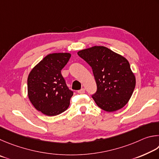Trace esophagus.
I'll return each instance as SVG.
<instances>
[{
	"label": "esophagus",
	"mask_w": 159,
	"mask_h": 159,
	"mask_svg": "<svg viewBox=\"0 0 159 159\" xmlns=\"http://www.w3.org/2000/svg\"><path fill=\"white\" fill-rule=\"evenodd\" d=\"M77 93H80V94L84 93H85V89H80V90L77 91Z\"/></svg>",
	"instance_id": "1"
}]
</instances>
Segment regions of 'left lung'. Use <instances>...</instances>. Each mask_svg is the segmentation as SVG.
<instances>
[{
	"instance_id": "left-lung-1",
	"label": "left lung",
	"mask_w": 159,
	"mask_h": 159,
	"mask_svg": "<svg viewBox=\"0 0 159 159\" xmlns=\"http://www.w3.org/2000/svg\"><path fill=\"white\" fill-rule=\"evenodd\" d=\"M77 54L92 68L97 84L92 98L96 105L110 112L124 107L135 87V77L126 58L103 46L80 50Z\"/></svg>"
}]
</instances>
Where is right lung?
I'll return each mask as SVG.
<instances>
[{"label": "right lung", "mask_w": 159, "mask_h": 159, "mask_svg": "<svg viewBox=\"0 0 159 159\" xmlns=\"http://www.w3.org/2000/svg\"><path fill=\"white\" fill-rule=\"evenodd\" d=\"M70 57L69 53L48 54L30 72L28 96L35 109L44 115H58L69 107L73 92L67 87L61 70Z\"/></svg>", "instance_id": "obj_1"}]
</instances>
